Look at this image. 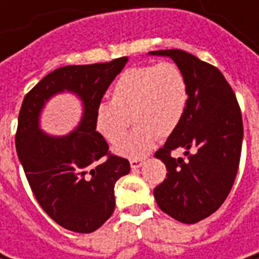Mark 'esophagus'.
Instances as JSON below:
<instances>
[{
  "mask_svg": "<svg viewBox=\"0 0 259 259\" xmlns=\"http://www.w3.org/2000/svg\"><path fill=\"white\" fill-rule=\"evenodd\" d=\"M130 164H131V168H133V170H137V168H140L141 165L144 164V161L140 160V158H133V160L130 161Z\"/></svg>",
  "mask_w": 259,
  "mask_h": 259,
  "instance_id": "1",
  "label": "esophagus"
}]
</instances>
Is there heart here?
I'll list each match as a JSON object with an SVG mask.
<instances>
[{
	"mask_svg": "<svg viewBox=\"0 0 259 259\" xmlns=\"http://www.w3.org/2000/svg\"><path fill=\"white\" fill-rule=\"evenodd\" d=\"M187 82L171 62L134 66L124 70L111 89V102L95 111V128L108 143L125 134L130 116L137 126L115 147V153L130 158L145 155L157 137L173 134L187 106Z\"/></svg>",
	"mask_w": 259,
	"mask_h": 259,
	"instance_id": "heart-1",
	"label": "heart"
}]
</instances>
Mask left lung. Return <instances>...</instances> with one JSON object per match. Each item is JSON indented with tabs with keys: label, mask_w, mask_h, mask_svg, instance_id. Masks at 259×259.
<instances>
[{
	"label": "left lung",
	"mask_w": 259,
	"mask_h": 259,
	"mask_svg": "<svg viewBox=\"0 0 259 259\" xmlns=\"http://www.w3.org/2000/svg\"><path fill=\"white\" fill-rule=\"evenodd\" d=\"M170 57L187 82V106L177 130L155 153L167 177L154 189L158 207L183 224H196L216 212L231 192L239 167L244 126L241 109L224 75L183 50H157ZM180 148L189 157L174 159Z\"/></svg>",
	"instance_id": "obj_1"
}]
</instances>
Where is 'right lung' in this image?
I'll return each instance as SVG.
<instances>
[{
    "instance_id": "right-lung-1",
    "label": "right lung",
    "mask_w": 259,
    "mask_h": 259,
    "mask_svg": "<svg viewBox=\"0 0 259 259\" xmlns=\"http://www.w3.org/2000/svg\"><path fill=\"white\" fill-rule=\"evenodd\" d=\"M128 57L106 63L65 66L45 76L25 95L15 148L38 204L56 224L72 232L91 234L111 218L116 180L130 173V161L109 155L95 128V111ZM76 94L84 112L66 136L46 135L39 126L45 104L56 94Z\"/></svg>"
}]
</instances>
